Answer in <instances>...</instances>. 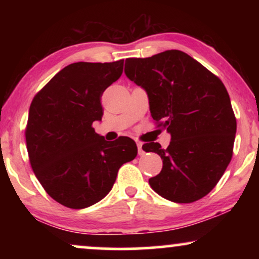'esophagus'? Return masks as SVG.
I'll return each mask as SVG.
<instances>
[{"label":"esophagus","instance_id":"1","mask_svg":"<svg viewBox=\"0 0 259 259\" xmlns=\"http://www.w3.org/2000/svg\"><path fill=\"white\" fill-rule=\"evenodd\" d=\"M137 146H138V153H139V155H143V154H144V151H143V143H140V141H138Z\"/></svg>","mask_w":259,"mask_h":259}]
</instances>
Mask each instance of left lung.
Wrapping results in <instances>:
<instances>
[{
  "label": "left lung",
  "instance_id": "left-lung-1",
  "mask_svg": "<svg viewBox=\"0 0 259 259\" xmlns=\"http://www.w3.org/2000/svg\"><path fill=\"white\" fill-rule=\"evenodd\" d=\"M125 74L146 91L153 120L171 134L167 148L144 144L162 159L152 189L175 203H193L217 185L232 158L237 122L221 79L182 51L126 59Z\"/></svg>",
  "mask_w": 259,
  "mask_h": 259
}]
</instances>
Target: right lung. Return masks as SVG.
<instances>
[{"mask_svg": "<svg viewBox=\"0 0 259 259\" xmlns=\"http://www.w3.org/2000/svg\"><path fill=\"white\" fill-rule=\"evenodd\" d=\"M123 60L75 62L60 70L31 101L26 128L31 168L53 199L69 208L107 196L122 164L137 157L128 137L106 141L95 133L101 95L121 76Z\"/></svg>", "mask_w": 259, "mask_h": 259, "instance_id": "obj_1", "label": "right lung"}]
</instances>
